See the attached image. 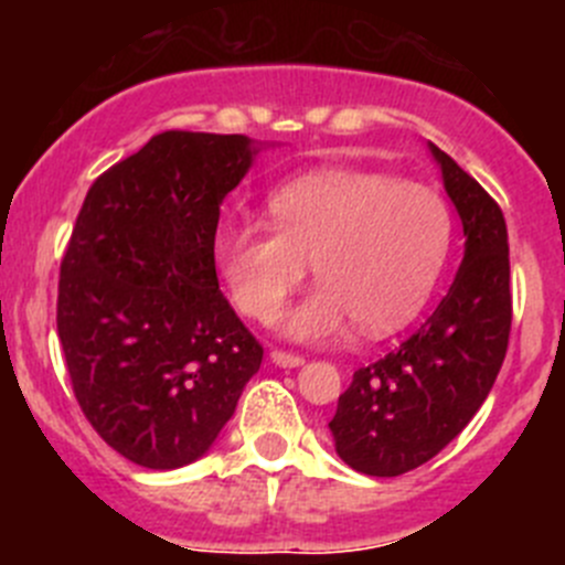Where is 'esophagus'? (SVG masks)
Masks as SVG:
<instances>
[{"instance_id": "obj_1", "label": "esophagus", "mask_w": 565, "mask_h": 565, "mask_svg": "<svg viewBox=\"0 0 565 565\" xmlns=\"http://www.w3.org/2000/svg\"><path fill=\"white\" fill-rule=\"evenodd\" d=\"M271 362H275V365H280V367H299V365H305V356L294 354V351L275 349V351H271Z\"/></svg>"}]
</instances>
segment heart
I'll use <instances>...</instances> for the list:
<instances>
[{"mask_svg": "<svg viewBox=\"0 0 565 565\" xmlns=\"http://www.w3.org/2000/svg\"><path fill=\"white\" fill-rule=\"evenodd\" d=\"M271 225L222 222L214 260L233 305L269 323L307 277L321 282L288 318L299 340L327 338L354 318L390 334L426 305L450 249V209L426 183L373 170H316L266 200Z\"/></svg>", "mask_w": 565, "mask_h": 565, "instance_id": "1", "label": "heart"}]
</instances>
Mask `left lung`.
I'll use <instances>...</instances> for the list:
<instances>
[{"label": "left lung", "instance_id": "1", "mask_svg": "<svg viewBox=\"0 0 565 565\" xmlns=\"http://www.w3.org/2000/svg\"><path fill=\"white\" fill-rule=\"evenodd\" d=\"M465 225V260L437 310L390 354L354 371L329 420L356 472L395 478L465 431L489 395L511 334L508 231L497 200L431 145Z\"/></svg>", "mask_w": 565, "mask_h": 565}]
</instances>
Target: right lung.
I'll return each instance as SVG.
<instances>
[{"instance_id":"1","label":"right lung","mask_w":565,"mask_h":565,"mask_svg":"<svg viewBox=\"0 0 565 565\" xmlns=\"http://www.w3.org/2000/svg\"><path fill=\"white\" fill-rule=\"evenodd\" d=\"M253 156L242 134H156L95 178L65 247L71 387L98 437L148 470L200 459L264 360L214 264L220 205Z\"/></svg>"}]
</instances>
